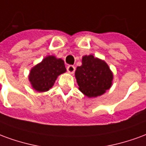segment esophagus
<instances>
[{
    "label": "esophagus",
    "mask_w": 146,
    "mask_h": 146,
    "mask_svg": "<svg viewBox=\"0 0 146 146\" xmlns=\"http://www.w3.org/2000/svg\"><path fill=\"white\" fill-rule=\"evenodd\" d=\"M66 69H67V71H68V73H73L74 72H75V66H72V65L68 66Z\"/></svg>",
    "instance_id": "obj_1"
}]
</instances>
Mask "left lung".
Wrapping results in <instances>:
<instances>
[{
    "label": "left lung",
    "mask_w": 146,
    "mask_h": 146,
    "mask_svg": "<svg viewBox=\"0 0 146 146\" xmlns=\"http://www.w3.org/2000/svg\"><path fill=\"white\" fill-rule=\"evenodd\" d=\"M80 92L89 98L104 94L112 85L113 73L104 61L93 55L84 56L82 66L75 72Z\"/></svg>",
    "instance_id": "1"
}]
</instances>
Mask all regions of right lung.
Listing matches in <instances>:
<instances>
[{"label": "right lung", "instance_id": "add662e5", "mask_svg": "<svg viewBox=\"0 0 146 146\" xmlns=\"http://www.w3.org/2000/svg\"><path fill=\"white\" fill-rule=\"evenodd\" d=\"M66 71L63 60L50 55L33 67L30 71L29 79L36 91L47 92L54 85L58 76Z\"/></svg>", "mask_w": 146, "mask_h": 146}]
</instances>
